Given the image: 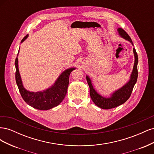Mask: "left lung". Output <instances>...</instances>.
<instances>
[{
    "label": "left lung",
    "instance_id": "1",
    "mask_svg": "<svg viewBox=\"0 0 154 154\" xmlns=\"http://www.w3.org/2000/svg\"><path fill=\"white\" fill-rule=\"evenodd\" d=\"M119 34L120 36L123 37V38L129 41L133 45L132 41L130 38L129 35L127 33V32L125 31L122 28H118V29ZM134 57H135V62L134 65L133 71L131 74V76L129 82L122 87L119 90L114 92L112 94L110 97L106 98L103 96L100 95L98 93L94 90L92 85L91 79L88 76L86 77L87 81L90 88V95L91 99L93 102L97 106L103 109H110L118 106L120 105L123 104L125 102L127 101L132 94L133 88L136 84L137 80L138 71H137V63H138V57L136 53V51L134 48L133 49Z\"/></svg>",
    "mask_w": 154,
    "mask_h": 154
}]
</instances>
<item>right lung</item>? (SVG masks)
<instances>
[{"label": "right lung", "mask_w": 154, "mask_h": 154, "mask_svg": "<svg viewBox=\"0 0 154 154\" xmlns=\"http://www.w3.org/2000/svg\"><path fill=\"white\" fill-rule=\"evenodd\" d=\"M27 36L28 35H27L22 40L21 42H23ZM15 64L16 68V82L23 100L31 106L41 110H49L61 103L67 94L70 74L73 70L75 69V68H71L66 70L60 74L52 87L45 91L34 92L26 90L23 87L19 71H18L17 57L15 59Z\"/></svg>", "instance_id": "right-lung-1"}]
</instances>
